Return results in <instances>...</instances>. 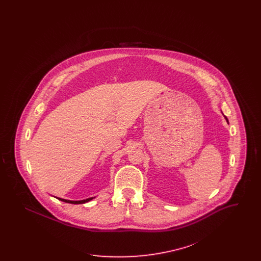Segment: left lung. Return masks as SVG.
<instances>
[{
  "mask_svg": "<svg viewBox=\"0 0 261 261\" xmlns=\"http://www.w3.org/2000/svg\"><path fill=\"white\" fill-rule=\"evenodd\" d=\"M225 118H226V120H227V122H228V119H227V117H226V116H225Z\"/></svg>",
  "mask_w": 261,
  "mask_h": 261,
  "instance_id": "left-lung-1",
  "label": "left lung"
}]
</instances>
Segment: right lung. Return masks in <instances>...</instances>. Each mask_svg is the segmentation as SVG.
I'll return each mask as SVG.
<instances>
[{
    "mask_svg": "<svg viewBox=\"0 0 261 261\" xmlns=\"http://www.w3.org/2000/svg\"><path fill=\"white\" fill-rule=\"evenodd\" d=\"M60 200H62L64 202H67V203H73V204H79V203H85L87 201H90L91 199H93V198H89V199H82V200H67V199H60L58 198Z\"/></svg>",
    "mask_w": 261,
    "mask_h": 261,
    "instance_id": "right-lung-1",
    "label": "right lung"
}]
</instances>
